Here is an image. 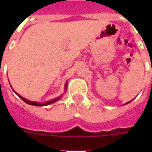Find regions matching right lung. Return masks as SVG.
Here are the masks:
<instances>
[{"instance_id":"add662e5","label":"right lung","mask_w":152,"mask_h":152,"mask_svg":"<svg viewBox=\"0 0 152 152\" xmlns=\"http://www.w3.org/2000/svg\"><path fill=\"white\" fill-rule=\"evenodd\" d=\"M67 88V83L65 84V89H66ZM15 92V91H14ZM16 95L19 96V97L21 99L23 100V101H24L27 104H30V105H32V106H47V105H50V104L51 103H53V102H55L56 101H57V100H59L60 99H61V97H58L57 98V99H54L51 100V101L50 102H45V103H39V102H32V101H29V100L26 99H24V98H23L22 96H20V95H18L17 93H15Z\"/></svg>"}]
</instances>
